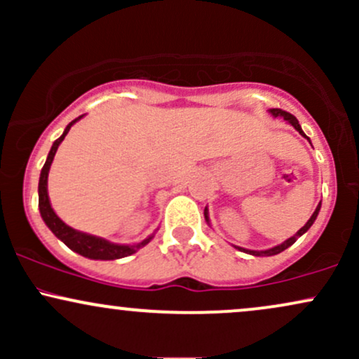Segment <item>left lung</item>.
I'll list each match as a JSON object with an SVG mask.
<instances>
[{"label": "left lung", "instance_id": "1", "mask_svg": "<svg viewBox=\"0 0 359 359\" xmlns=\"http://www.w3.org/2000/svg\"><path fill=\"white\" fill-rule=\"evenodd\" d=\"M269 113L271 114V116L273 118H283L285 119V121L288 123V125H292L295 128V130L299 131L300 135H302L304 138H307V135L304 133L302 131V128H300V125H299V121H297V118L294 116V114H290V113H287V111H282V109H278V108H273V109H269ZM309 140V138H307ZM309 143H311V140H309ZM319 211H320V203H319V205H317L316 208V211H314V214H312L311 216V219H309L306 224L302 226V228L299 229L297 233L294 234V236L292 238H288V240H285L282 243V245H277V246H273V248H269V250H246V248H241V246H234V248L236 250H240V251H243V253H248V255H253V257H273V255H278V253H282L283 250H287L288 246H292L294 245L295 241L299 240L300 236H302L304 233H307L309 231V228H311L312 224H314V221H316V217H317V214H319ZM204 217H205V221H208V224H211V221H209V211H208V208L204 209Z\"/></svg>", "mask_w": 359, "mask_h": 359}]
</instances>
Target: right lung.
Masks as SVG:
<instances>
[{"label":"right lung","instance_id":"1","mask_svg":"<svg viewBox=\"0 0 359 359\" xmlns=\"http://www.w3.org/2000/svg\"><path fill=\"white\" fill-rule=\"evenodd\" d=\"M82 116H84V114H82ZM82 116L76 118L74 121H71L67 126H65L64 133H62L60 137L53 142L50 151H48L47 160H45V165L42 168V172H40V180H39L40 216H42L45 224L48 226V229H50V231L55 234V236L59 238V240L64 243L65 246H69L72 251L82 255V257L90 258V259H118V258L130 257V255L137 253L140 248H143V246L148 245V243L154 240L155 233L150 234V236L145 238L143 241L135 243V245H116V243H111L108 240H104V238L94 236V234L82 233V231H77V229L71 228V226L65 224V222L62 221L59 216H57L55 211H53L52 205H50V199H48V191H47V182H48V172H50L53 156H55L57 148H59L60 143L64 142L65 135L69 133L71 126L74 125V123L79 121Z\"/></svg>","mask_w":359,"mask_h":359}]
</instances>
